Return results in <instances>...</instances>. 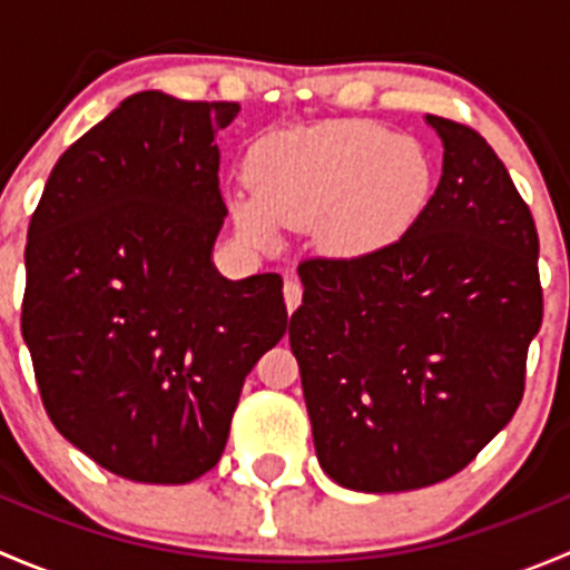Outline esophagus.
Instances as JSON below:
<instances>
[{"label": "esophagus", "instance_id": "obj_1", "mask_svg": "<svg viewBox=\"0 0 570 570\" xmlns=\"http://www.w3.org/2000/svg\"><path fill=\"white\" fill-rule=\"evenodd\" d=\"M284 301H286V308H289V314L295 312L297 306H301V301H303V284H301V281H297V278H286Z\"/></svg>", "mask_w": 570, "mask_h": 570}]
</instances>
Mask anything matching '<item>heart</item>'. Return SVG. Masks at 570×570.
I'll return each instance as SVG.
<instances>
[{"label": "heart", "mask_w": 570, "mask_h": 570, "mask_svg": "<svg viewBox=\"0 0 570 570\" xmlns=\"http://www.w3.org/2000/svg\"><path fill=\"white\" fill-rule=\"evenodd\" d=\"M256 193L239 189L232 209L258 243L275 226H317L333 250H364L411 215L428 187V157L411 137L372 120H333L275 131L248 154Z\"/></svg>", "instance_id": "heart-1"}]
</instances>
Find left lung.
<instances>
[{
	"label": "left lung",
	"mask_w": 570,
	"mask_h": 570,
	"mask_svg": "<svg viewBox=\"0 0 570 570\" xmlns=\"http://www.w3.org/2000/svg\"><path fill=\"white\" fill-rule=\"evenodd\" d=\"M441 181L394 243L301 262L289 320L317 461L366 493L465 469L513 419L543 322L538 228L485 137L428 115Z\"/></svg>",
	"instance_id": "8db88e82"
}]
</instances>
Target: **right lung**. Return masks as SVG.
Wrapping results in <instances>:
<instances>
[{"label": "right lung", "instance_id": "add662e5", "mask_svg": "<svg viewBox=\"0 0 570 570\" xmlns=\"http://www.w3.org/2000/svg\"><path fill=\"white\" fill-rule=\"evenodd\" d=\"M237 101L142 90L51 168L27 232L21 333L51 424L135 482L220 461L239 392L289 327L278 273L212 267L215 135Z\"/></svg>", "mask_w": 570, "mask_h": 570}]
</instances>
